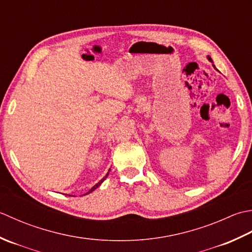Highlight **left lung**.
Wrapping results in <instances>:
<instances>
[{"label": "left lung", "instance_id": "obj_1", "mask_svg": "<svg viewBox=\"0 0 252 252\" xmlns=\"http://www.w3.org/2000/svg\"><path fill=\"white\" fill-rule=\"evenodd\" d=\"M208 60H209L210 62H211V63H213V61H212V59H211V58H210V56H208ZM212 65H213V67L215 68V66H214V64H212Z\"/></svg>", "mask_w": 252, "mask_h": 252}]
</instances>
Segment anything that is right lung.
<instances>
[{
    "label": "right lung",
    "instance_id": "obj_1",
    "mask_svg": "<svg viewBox=\"0 0 252 252\" xmlns=\"http://www.w3.org/2000/svg\"><path fill=\"white\" fill-rule=\"evenodd\" d=\"M110 171H111V169H109V172H107V174H106V175H105V176H104L103 178H102V179H101V181H100L99 183H97V184H95V185H94V187H92V188L90 189V190H89L88 192H87V193H85V194H88V193L92 192V191H94V190H95V189H96L97 187H100V185H101L102 183H103V182L105 181V178H106L107 176H109V173H110Z\"/></svg>",
    "mask_w": 252,
    "mask_h": 252
}]
</instances>
